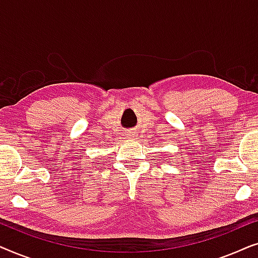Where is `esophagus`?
Returning a JSON list of instances; mask_svg holds the SVG:
<instances>
[{
	"label": "esophagus",
	"instance_id": "esophagus-1",
	"mask_svg": "<svg viewBox=\"0 0 258 258\" xmlns=\"http://www.w3.org/2000/svg\"><path fill=\"white\" fill-rule=\"evenodd\" d=\"M126 136L133 137V136H134V133H133V132H128V133H126Z\"/></svg>",
	"mask_w": 258,
	"mask_h": 258
}]
</instances>
